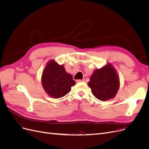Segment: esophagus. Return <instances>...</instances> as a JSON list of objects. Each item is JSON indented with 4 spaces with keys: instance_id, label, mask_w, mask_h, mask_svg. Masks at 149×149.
Here are the masks:
<instances>
[{
    "instance_id": "34e87169",
    "label": "esophagus",
    "mask_w": 149,
    "mask_h": 149,
    "mask_svg": "<svg viewBox=\"0 0 149 149\" xmlns=\"http://www.w3.org/2000/svg\"><path fill=\"white\" fill-rule=\"evenodd\" d=\"M85 81V79H78L77 81H77V82H81V81Z\"/></svg>"
}]
</instances>
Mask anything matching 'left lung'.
I'll list each match as a JSON object with an SVG mask.
<instances>
[{
	"label": "left lung",
	"instance_id": "1",
	"mask_svg": "<svg viewBox=\"0 0 149 149\" xmlns=\"http://www.w3.org/2000/svg\"><path fill=\"white\" fill-rule=\"evenodd\" d=\"M88 86L94 96L105 101L115 96L119 88V80L114 68L108 64L94 71Z\"/></svg>",
	"mask_w": 149,
	"mask_h": 149
}]
</instances>
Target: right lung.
Listing matches in <instances>:
<instances>
[{
  "mask_svg": "<svg viewBox=\"0 0 149 149\" xmlns=\"http://www.w3.org/2000/svg\"><path fill=\"white\" fill-rule=\"evenodd\" d=\"M44 89L49 96L60 98L68 93L75 84L73 76L67 73L63 65L52 60L45 69L42 78Z\"/></svg>",
  "mask_w": 149,
  "mask_h": 149,
  "instance_id": "obj_1",
  "label": "right lung"
}]
</instances>
